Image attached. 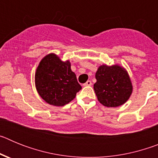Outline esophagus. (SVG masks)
I'll list each match as a JSON object with an SVG mask.
<instances>
[{
  "label": "esophagus",
  "instance_id": "34e87169",
  "mask_svg": "<svg viewBox=\"0 0 158 158\" xmlns=\"http://www.w3.org/2000/svg\"><path fill=\"white\" fill-rule=\"evenodd\" d=\"M84 86H91L92 85V82L90 81H88L87 82H86V83H85L83 85Z\"/></svg>",
  "mask_w": 158,
  "mask_h": 158
}]
</instances>
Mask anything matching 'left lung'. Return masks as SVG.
I'll list each match as a JSON object with an SVG mask.
<instances>
[{
	"label": "left lung",
	"mask_w": 158,
	"mask_h": 158,
	"mask_svg": "<svg viewBox=\"0 0 158 158\" xmlns=\"http://www.w3.org/2000/svg\"><path fill=\"white\" fill-rule=\"evenodd\" d=\"M94 91L100 104L107 107H116L129 100L133 85L127 70L115 64L100 65L96 73Z\"/></svg>",
	"instance_id": "8db88e82"
}]
</instances>
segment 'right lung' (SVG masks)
<instances>
[{
  "instance_id": "add662e5",
  "label": "right lung",
  "mask_w": 158,
  "mask_h": 158,
  "mask_svg": "<svg viewBox=\"0 0 158 158\" xmlns=\"http://www.w3.org/2000/svg\"><path fill=\"white\" fill-rule=\"evenodd\" d=\"M35 84L41 98L56 107L69 104L81 89L76 74L71 70L70 62L62 61L54 53L41 59L35 73Z\"/></svg>"
}]
</instances>
